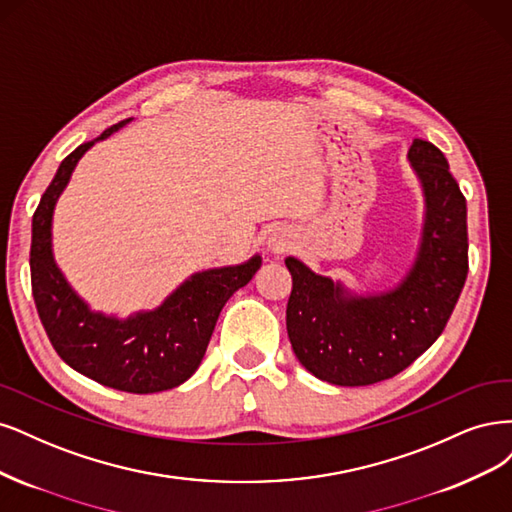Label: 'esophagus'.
Here are the masks:
<instances>
[{
	"label": "esophagus",
	"mask_w": 512,
	"mask_h": 512,
	"mask_svg": "<svg viewBox=\"0 0 512 512\" xmlns=\"http://www.w3.org/2000/svg\"><path fill=\"white\" fill-rule=\"evenodd\" d=\"M291 249V240L283 234H274L270 240H268V251H272L274 255L278 253H285Z\"/></svg>",
	"instance_id": "34e87169"
}]
</instances>
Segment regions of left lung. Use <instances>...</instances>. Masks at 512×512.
<instances>
[{"mask_svg":"<svg viewBox=\"0 0 512 512\" xmlns=\"http://www.w3.org/2000/svg\"><path fill=\"white\" fill-rule=\"evenodd\" d=\"M408 161L425 195L421 246L402 283L378 295L346 291L287 257L293 289L287 334L321 381L364 387L400 374L442 334L468 276L466 197L440 148L412 140Z\"/></svg>","mask_w":512,"mask_h":512,"instance_id":"obj_1","label":"left lung"}]
</instances>
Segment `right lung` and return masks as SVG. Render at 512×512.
<instances>
[{
    "mask_svg": "<svg viewBox=\"0 0 512 512\" xmlns=\"http://www.w3.org/2000/svg\"><path fill=\"white\" fill-rule=\"evenodd\" d=\"M125 123L129 119L80 144L61 161L53 183L44 191L31 223V291L46 336L65 364L112 389L157 393L185 383L202 364L221 308L255 276L261 257L255 255L240 266L197 272L159 308L129 319L106 317L82 302L53 257V210L78 159Z\"/></svg>",
    "mask_w": 512,
    "mask_h": 512,
    "instance_id": "1",
    "label": "right lung"
}]
</instances>
